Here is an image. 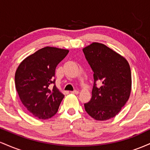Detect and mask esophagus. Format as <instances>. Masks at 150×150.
Instances as JSON below:
<instances>
[{
    "label": "esophagus",
    "mask_w": 150,
    "mask_h": 150,
    "mask_svg": "<svg viewBox=\"0 0 150 150\" xmlns=\"http://www.w3.org/2000/svg\"><path fill=\"white\" fill-rule=\"evenodd\" d=\"M72 94H79V92L77 90H74V91H72L71 92Z\"/></svg>",
    "instance_id": "34e87169"
}]
</instances>
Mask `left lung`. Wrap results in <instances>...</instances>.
Here are the masks:
<instances>
[{"label": "left lung", "mask_w": 150, "mask_h": 150, "mask_svg": "<svg viewBox=\"0 0 150 150\" xmlns=\"http://www.w3.org/2000/svg\"><path fill=\"white\" fill-rule=\"evenodd\" d=\"M94 72L92 98L85 111L97 120L116 116L128 100L131 92V72L125 58L100 43L82 49ZM99 83L101 86L97 87Z\"/></svg>", "instance_id": "obj_1"}]
</instances>
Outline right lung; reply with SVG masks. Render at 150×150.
I'll list each match as a JSON object with an SVG mask.
<instances>
[{"instance_id":"right-lung-1","label":"right lung","mask_w":150,"mask_h":150,"mask_svg":"<svg viewBox=\"0 0 150 150\" xmlns=\"http://www.w3.org/2000/svg\"><path fill=\"white\" fill-rule=\"evenodd\" d=\"M68 52L46 46L26 58L16 70L15 82L19 97L36 118L48 119L57 113L64 95L55 85V71ZM51 84L53 88H50Z\"/></svg>"}]
</instances>
